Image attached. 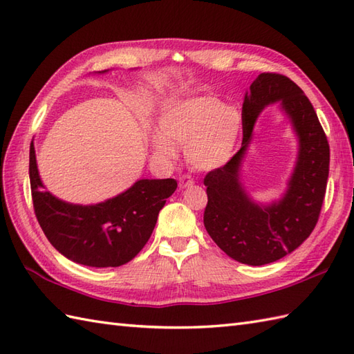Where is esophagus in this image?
Returning a JSON list of instances; mask_svg holds the SVG:
<instances>
[{"mask_svg": "<svg viewBox=\"0 0 354 354\" xmlns=\"http://www.w3.org/2000/svg\"><path fill=\"white\" fill-rule=\"evenodd\" d=\"M194 185V179L190 178L189 175H183L181 178H179V189L184 190L187 189V187H192Z\"/></svg>", "mask_w": 354, "mask_h": 354, "instance_id": "esophagus-1", "label": "esophagus"}]
</instances>
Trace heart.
<instances>
[{
    "label": "heart",
    "instance_id": "b5f03b06",
    "mask_svg": "<svg viewBox=\"0 0 354 354\" xmlns=\"http://www.w3.org/2000/svg\"><path fill=\"white\" fill-rule=\"evenodd\" d=\"M160 129L149 137L153 152L173 160L176 146L185 147L187 160L194 169L212 171L223 167L236 153L242 115L216 97H192L167 104L161 112Z\"/></svg>",
    "mask_w": 354,
    "mask_h": 354
}]
</instances>
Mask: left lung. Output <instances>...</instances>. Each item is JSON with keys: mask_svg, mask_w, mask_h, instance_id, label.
<instances>
[{"mask_svg": "<svg viewBox=\"0 0 354 354\" xmlns=\"http://www.w3.org/2000/svg\"><path fill=\"white\" fill-rule=\"evenodd\" d=\"M275 102L297 135L299 153L282 196L260 203L247 193L241 169L258 115ZM242 118V147L204 179L208 196L204 225L231 259L261 266L295 251L310 236L324 201L330 149L312 103L301 88L281 74H259L245 94Z\"/></svg>", "mask_w": 354, "mask_h": 354, "instance_id": "obj_1", "label": "left lung"}]
</instances>
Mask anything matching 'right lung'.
Masks as SVG:
<instances>
[{"label": "right lung", "instance_id": "add662e5", "mask_svg": "<svg viewBox=\"0 0 354 354\" xmlns=\"http://www.w3.org/2000/svg\"><path fill=\"white\" fill-rule=\"evenodd\" d=\"M28 173L35 213L44 234L64 257L91 268H117L131 261L152 236L165 199L178 187L171 178L138 179L123 193L99 204H71L45 189L33 141Z\"/></svg>", "mask_w": 354, "mask_h": 354}]
</instances>
